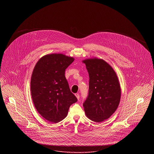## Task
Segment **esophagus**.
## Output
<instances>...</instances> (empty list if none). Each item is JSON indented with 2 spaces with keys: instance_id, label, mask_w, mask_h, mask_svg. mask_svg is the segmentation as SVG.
<instances>
[{
  "instance_id": "obj_1",
  "label": "esophagus",
  "mask_w": 154,
  "mask_h": 154,
  "mask_svg": "<svg viewBox=\"0 0 154 154\" xmlns=\"http://www.w3.org/2000/svg\"><path fill=\"white\" fill-rule=\"evenodd\" d=\"M75 96L77 97V99H78V100H79V99H80V95H79V94H75Z\"/></svg>"
}]
</instances>
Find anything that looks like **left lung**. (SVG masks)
<instances>
[{
	"instance_id": "8db88e82",
	"label": "left lung",
	"mask_w": 154,
	"mask_h": 154,
	"mask_svg": "<svg viewBox=\"0 0 154 154\" xmlns=\"http://www.w3.org/2000/svg\"><path fill=\"white\" fill-rule=\"evenodd\" d=\"M89 74V91L83 107L86 116L100 122L116 111L121 98V88L113 69L102 59L83 61Z\"/></svg>"
}]
</instances>
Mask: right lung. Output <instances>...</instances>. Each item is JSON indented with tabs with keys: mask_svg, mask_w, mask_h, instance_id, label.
<instances>
[{
	"mask_svg": "<svg viewBox=\"0 0 154 154\" xmlns=\"http://www.w3.org/2000/svg\"><path fill=\"white\" fill-rule=\"evenodd\" d=\"M74 58L63 54H50L40 59L30 81L32 100L38 112L57 123L67 116L70 106L77 102L70 91L65 73Z\"/></svg>",
	"mask_w": 154,
	"mask_h": 154,
	"instance_id": "right-lung-1",
	"label": "right lung"
}]
</instances>
